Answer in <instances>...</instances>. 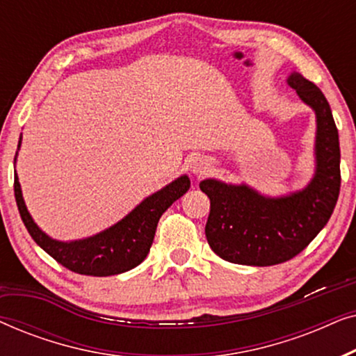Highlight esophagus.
<instances>
[{
	"label": "esophagus",
	"instance_id": "1",
	"mask_svg": "<svg viewBox=\"0 0 356 356\" xmlns=\"http://www.w3.org/2000/svg\"><path fill=\"white\" fill-rule=\"evenodd\" d=\"M209 167H211V163L206 159H196L191 165V170L196 175H204L209 170Z\"/></svg>",
	"mask_w": 356,
	"mask_h": 356
}]
</instances>
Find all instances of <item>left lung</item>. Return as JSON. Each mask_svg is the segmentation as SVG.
<instances>
[{
  "instance_id": "obj_1",
  "label": "left lung",
  "mask_w": 356,
  "mask_h": 356,
  "mask_svg": "<svg viewBox=\"0 0 356 356\" xmlns=\"http://www.w3.org/2000/svg\"><path fill=\"white\" fill-rule=\"evenodd\" d=\"M289 86L316 113V173L308 186L289 196H262L246 184L217 179L199 183L211 199L209 246L233 264L274 266L300 254L332 216L340 191V147L329 102L321 89L291 72Z\"/></svg>"
}]
</instances>
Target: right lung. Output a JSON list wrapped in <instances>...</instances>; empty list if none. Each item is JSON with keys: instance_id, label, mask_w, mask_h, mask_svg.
Listing matches in <instances>:
<instances>
[{"instance_id": "right-lung-1", "label": "right lung", "mask_w": 356, "mask_h": 356, "mask_svg": "<svg viewBox=\"0 0 356 356\" xmlns=\"http://www.w3.org/2000/svg\"><path fill=\"white\" fill-rule=\"evenodd\" d=\"M17 147H21V140ZM189 186H191L189 178L183 175L160 191L154 193L152 196L145 197L134 211H131L113 227L84 240L65 243L53 240L32 220L24 202L17 173L14 172V196H16L17 209L33 241L66 269L81 275L94 277L123 274L139 266L149 254L162 213L177 199L181 197Z\"/></svg>"}]
</instances>
